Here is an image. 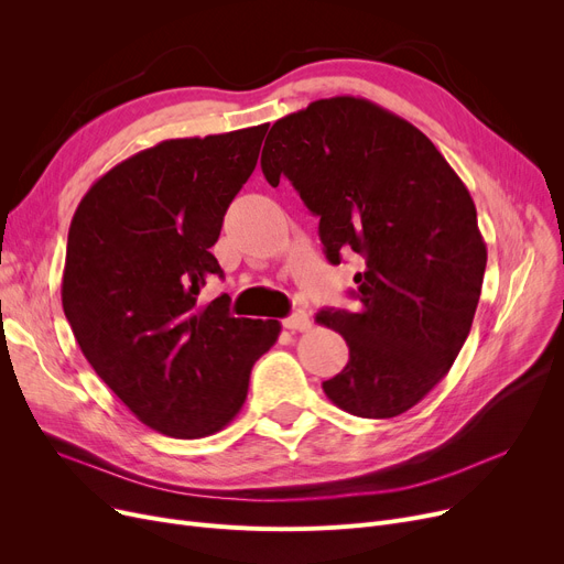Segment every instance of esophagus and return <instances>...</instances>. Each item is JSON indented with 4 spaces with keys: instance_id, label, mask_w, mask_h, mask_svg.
Here are the masks:
<instances>
[{
    "instance_id": "obj_1",
    "label": "esophagus",
    "mask_w": 564,
    "mask_h": 564,
    "mask_svg": "<svg viewBox=\"0 0 564 564\" xmlns=\"http://www.w3.org/2000/svg\"><path fill=\"white\" fill-rule=\"evenodd\" d=\"M283 327L290 332H306L311 327V317L306 311L302 308H294L285 319H283Z\"/></svg>"
}]
</instances>
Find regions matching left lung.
Listing matches in <instances>:
<instances>
[{"label":"left lung","instance_id":"8db88e82","mask_svg":"<svg viewBox=\"0 0 564 564\" xmlns=\"http://www.w3.org/2000/svg\"><path fill=\"white\" fill-rule=\"evenodd\" d=\"M260 166L319 217L332 264L364 258L361 308L315 317L349 347L324 393L351 416H400L448 375L478 308L487 247L466 185L419 128L351 96L279 118Z\"/></svg>","mask_w":564,"mask_h":564}]
</instances>
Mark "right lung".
<instances>
[{
    "label": "right lung",
    "mask_w": 564,
    "mask_h": 564,
    "mask_svg": "<svg viewBox=\"0 0 564 564\" xmlns=\"http://www.w3.org/2000/svg\"><path fill=\"white\" fill-rule=\"evenodd\" d=\"M169 139L116 164L86 192L68 230L64 313L98 377L134 416L200 438L242 409L276 319L232 317L210 247L256 169L264 132Z\"/></svg>",
    "instance_id": "add662e5"
}]
</instances>
